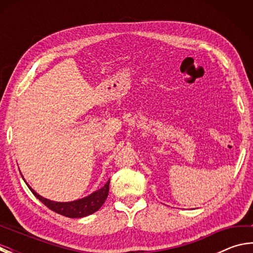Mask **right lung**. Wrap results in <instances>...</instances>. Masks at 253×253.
<instances>
[{"mask_svg":"<svg viewBox=\"0 0 253 253\" xmlns=\"http://www.w3.org/2000/svg\"><path fill=\"white\" fill-rule=\"evenodd\" d=\"M110 181V179H109ZM109 181L105 184L104 187H101L100 190L93 192L87 198H84L81 200L74 201V202H53V201L46 200L42 198L39 194H37L31 187L32 193L37 196V199H39L42 203H43L46 208L52 210L55 213L61 214L63 216L67 217H72V219H76V217H84L87 215H90V214L95 213L101 208V205L105 203V201L108 196L109 192Z\"/></svg>","mask_w":253,"mask_h":253,"instance_id":"1","label":"right lung"}]
</instances>
